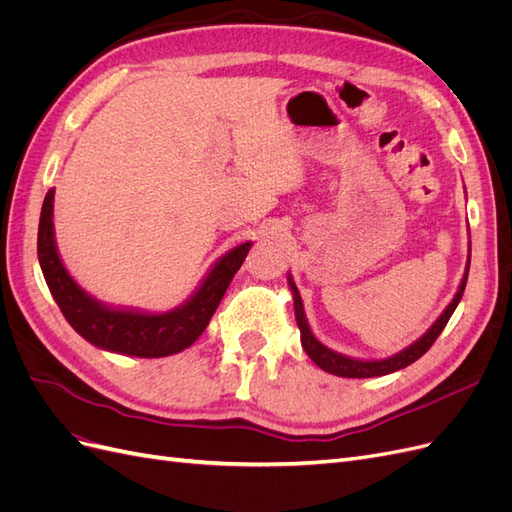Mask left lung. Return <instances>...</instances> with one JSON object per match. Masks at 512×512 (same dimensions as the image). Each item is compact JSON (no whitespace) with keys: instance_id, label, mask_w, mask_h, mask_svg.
<instances>
[{"instance_id":"1","label":"left lung","mask_w":512,"mask_h":512,"mask_svg":"<svg viewBox=\"0 0 512 512\" xmlns=\"http://www.w3.org/2000/svg\"><path fill=\"white\" fill-rule=\"evenodd\" d=\"M468 271H470V258H468V267H466V273H463V280H461V286L455 294V299L448 303V307L444 309L442 316L431 324V329L421 339H416V342L412 346H408L406 350H401V352L389 356V359H382V361L350 359V356H344L339 352H333L327 346H322L318 339L314 337V333L309 331V324H307V318H305V312H303L301 294H299L297 286H294L292 277H288L292 299H294V316H297V324L301 329V346L307 352L309 359H312L320 369L329 371V374H335V376H342V378H376V376L393 374V371L404 369V367L412 365L416 359H421V356L433 346V342H436L438 335L446 327V322L451 320L455 307L459 305V301L463 297V290H466V282H468Z\"/></svg>"}]
</instances>
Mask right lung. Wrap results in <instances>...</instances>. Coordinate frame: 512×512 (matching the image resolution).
Instances as JSON below:
<instances>
[{
    "instance_id": "1",
    "label": "right lung",
    "mask_w": 512,
    "mask_h": 512,
    "mask_svg": "<svg viewBox=\"0 0 512 512\" xmlns=\"http://www.w3.org/2000/svg\"><path fill=\"white\" fill-rule=\"evenodd\" d=\"M53 198L55 190L44 196L38 226V260L53 299L72 329L89 344L130 356L158 359L192 346L207 329L218 309L228 284L243 265L252 243H241L222 256L190 301L166 314H143L130 309H113L76 284L61 265L53 235Z\"/></svg>"
}]
</instances>
